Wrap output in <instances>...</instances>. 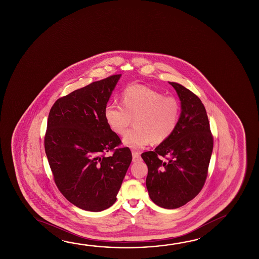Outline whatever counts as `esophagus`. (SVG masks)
<instances>
[{
    "mask_svg": "<svg viewBox=\"0 0 259 259\" xmlns=\"http://www.w3.org/2000/svg\"><path fill=\"white\" fill-rule=\"evenodd\" d=\"M132 155H133V161L134 162H137V161H141V157L139 153H137V152H132Z\"/></svg>",
    "mask_w": 259,
    "mask_h": 259,
    "instance_id": "1",
    "label": "esophagus"
}]
</instances>
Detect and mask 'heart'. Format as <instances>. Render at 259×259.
Returning <instances> with one entry per match:
<instances>
[{
  "label": "heart",
  "instance_id": "obj_1",
  "mask_svg": "<svg viewBox=\"0 0 259 259\" xmlns=\"http://www.w3.org/2000/svg\"><path fill=\"white\" fill-rule=\"evenodd\" d=\"M122 106L106 105L104 117L111 130L123 136L135 117L136 127L123 136V144L132 149H142L161 143L175 131L180 117V105L175 98L143 85H132L121 94Z\"/></svg>",
  "mask_w": 259,
  "mask_h": 259
}]
</instances>
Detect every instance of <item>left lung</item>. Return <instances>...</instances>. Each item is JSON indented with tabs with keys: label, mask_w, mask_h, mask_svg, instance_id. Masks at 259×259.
<instances>
[{
	"label": "left lung",
	"mask_w": 259,
	"mask_h": 259,
	"mask_svg": "<svg viewBox=\"0 0 259 259\" xmlns=\"http://www.w3.org/2000/svg\"><path fill=\"white\" fill-rule=\"evenodd\" d=\"M174 87L181 101V115L174 134L155 148L142 153L148 166L146 188L154 203L163 208H177L199 194L207 178L213 150L207 112L195 94L176 82ZM170 156L162 161L159 156Z\"/></svg>",
	"instance_id": "left-lung-1"
}]
</instances>
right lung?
Instances as JSON below:
<instances>
[{
    "label": "right lung",
    "instance_id": "1",
    "mask_svg": "<svg viewBox=\"0 0 259 259\" xmlns=\"http://www.w3.org/2000/svg\"><path fill=\"white\" fill-rule=\"evenodd\" d=\"M122 75L76 89L56 101L48 118L45 152L56 185L69 202L102 211L116 200L132 161L127 147L107 125L104 110Z\"/></svg>",
    "mask_w": 259,
    "mask_h": 259
}]
</instances>
